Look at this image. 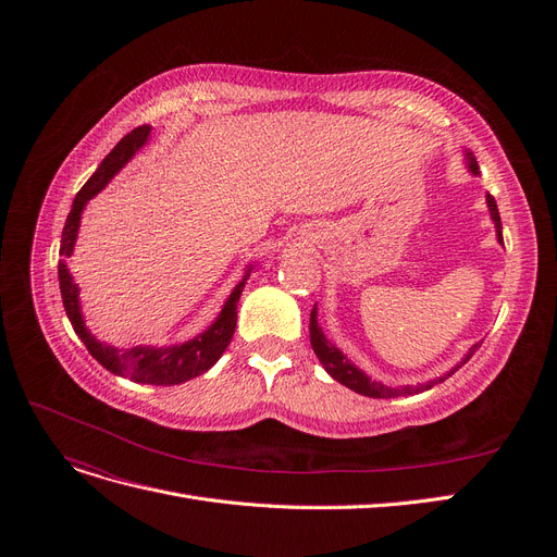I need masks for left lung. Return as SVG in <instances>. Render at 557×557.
<instances>
[{"label": "left lung", "mask_w": 557, "mask_h": 557, "mask_svg": "<svg viewBox=\"0 0 557 557\" xmlns=\"http://www.w3.org/2000/svg\"><path fill=\"white\" fill-rule=\"evenodd\" d=\"M467 170H469L471 174H474V176L479 174V164H476V160H474V156H471V153H467ZM485 201H487V209H491V218H493V223H495L497 242L504 244V239H502V221H499V211H497V205H495V197H493V195H485ZM309 334H311L313 352L318 356L320 364L325 367V372H327L334 381H339L342 385L350 387V391H356L358 395L374 397V399H387V397H401V395L423 393V391H428V387H432V385H436V383H442V381H446L450 374L458 372V369H460L471 356H474V350L481 346V344L471 346L469 352L462 358V362H460L458 367H453L448 374H444V376H440V379H434V381H430V383H425V385H416V387H413V385H399V387H391V385H383V383H379V381L369 379V376L362 372V369H358L356 364H352V362L344 356V352H342L339 348H336L334 344L327 342V336L323 334V330H320V325H318L315 307H313V311H311Z\"/></svg>", "instance_id": "left-lung-1"}]
</instances>
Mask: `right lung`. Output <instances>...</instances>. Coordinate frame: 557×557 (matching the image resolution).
Returning a JSON list of instances; mask_svg holds the SVG:
<instances>
[{"instance_id": "right-lung-1", "label": "right lung", "mask_w": 557, "mask_h": 557, "mask_svg": "<svg viewBox=\"0 0 557 557\" xmlns=\"http://www.w3.org/2000/svg\"><path fill=\"white\" fill-rule=\"evenodd\" d=\"M148 137H150V125L134 127L129 134H125V137L115 144L111 153L102 160V164L97 166V172L88 178V183L78 190L62 230V242H60L62 258H70L74 252L81 213L86 209L88 199H92L117 172L123 170V166L134 158V153H137V150L148 141ZM248 274H250V267L246 269V276L239 281L237 288H234L232 295L227 297L223 311L218 313L211 327L197 334L195 339L176 344V346L115 348L104 342H97L88 332L86 320H83V313H81L78 285L74 283V276L70 274L64 260H60L58 264L60 293H62V305H64L66 318H70L78 339L90 350V356L104 369H109L111 374L127 376L132 381L148 383V385H178L209 372V369L218 362V358L225 352L227 344L232 342L234 327H237V305L244 293V285L248 281Z\"/></svg>"}]
</instances>
